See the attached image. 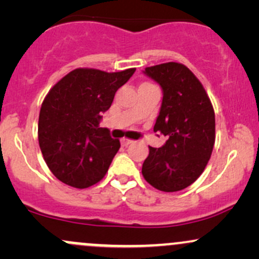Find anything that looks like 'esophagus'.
<instances>
[{"instance_id": "1", "label": "esophagus", "mask_w": 259, "mask_h": 259, "mask_svg": "<svg viewBox=\"0 0 259 259\" xmlns=\"http://www.w3.org/2000/svg\"><path fill=\"white\" fill-rule=\"evenodd\" d=\"M120 142H121V146H124V147H126V146H129V145H132L133 142H134V140H130V139H121L120 140Z\"/></svg>"}]
</instances>
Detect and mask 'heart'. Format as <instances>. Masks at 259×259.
<instances>
[{
  "label": "heart",
  "instance_id": "1",
  "mask_svg": "<svg viewBox=\"0 0 259 259\" xmlns=\"http://www.w3.org/2000/svg\"><path fill=\"white\" fill-rule=\"evenodd\" d=\"M142 85H147V84H142Z\"/></svg>",
  "mask_w": 259,
  "mask_h": 259
}]
</instances>
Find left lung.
I'll return each mask as SVG.
<instances>
[{
	"label": "left lung",
	"instance_id": "left-lung-1",
	"mask_svg": "<svg viewBox=\"0 0 259 259\" xmlns=\"http://www.w3.org/2000/svg\"><path fill=\"white\" fill-rule=\"evenodd\" d=\"M163 90L154 132L168 140L164 146H150L142 164L145 180L154 189L175 192L200 178L215 142V115L201 81L186 65L168 62L145 68Z\"/></svg>",
	"mask_w": 259,
	"mask_h": 259
}]
</instances>
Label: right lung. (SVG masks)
Returning a JSON list of instances; mask_svg holds the SVG:
<instances>
[{"instance_id": "1", "label": "right lung", "mask_w": 259, "mask_h": 259, "mask_svg": "<svg viewBox=\"0 0 259 259\" xmlns=\"http://www.w3.org/2000/svg\"><path fill=\"white\" fill-rule=\"evenodd\" d=\"M136 68L108 73L76 68L53 85L38 115V145L47 167L59 181L86 189L103 179L120 147L101 114Z\"/></svg>"}]
</instances>
